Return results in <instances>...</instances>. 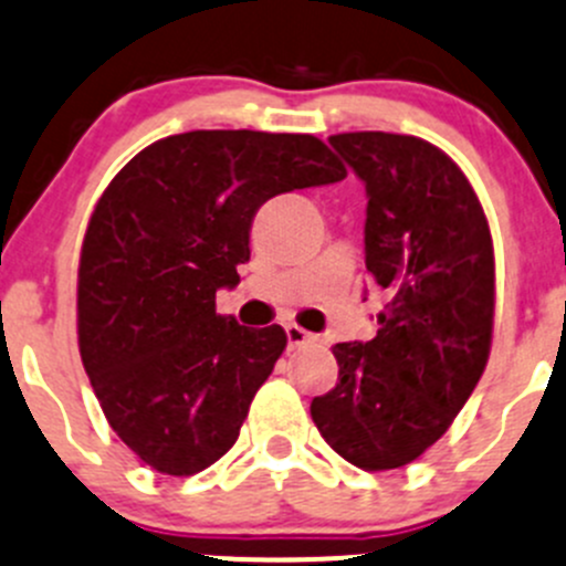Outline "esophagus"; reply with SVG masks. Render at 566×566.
<instances>
[{"mask_svg": "<svg viewBox=\"0 0 566 566\" xmlns=\"http://www.w3.org/2000/svg\"><path fill=\"white\" fill-rule=\"evenodd\" d=\"M284 332H287V345H290V348H301V345L312 343V334L306 332V328L295 326V323H287V326H284Z\"/></svg>", "mask_w": 566, "mask_h": 566, "instance_id": "1", "label": "esophagus"}]
</instances>
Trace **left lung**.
Listing matches in <instances>:
<instances>
[{
	"mask_svg": "<svg viewBox=\"0 0 566 566\" xmlns=\"http://www.w3.org/2000/svg\"><path fill=\"white\" fill-rule=\"evenodd\" d=\"M328 144L367 190L365 265L389 301L370 343H337V387L312 400L323 440L361 470L429 451L490 359L495 251L473 185L415 135L343 132Z\"/></svg>",
	"mask_w": 566,
	"mask_h": 566,
	"instance_id": "obj_1",
	"label": "left lung"
}]
</instances>
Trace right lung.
Wrapping results in <instances>:
<instances>
[{
  "label": "right lung",
  "instance_id": "1",
  "mask_svg": "<svg viewBox=\"0 0 566 566\" xmlns=\"http://www.w3.org/2000/svg\"><path fill=\"white\" fill-rule=\"evenodd\" d=\"M315 135L196 129L132 157L93 207L76 276L80 356L104 417L151 470L193 475L238 442L287 345L216 312L256 210L345 179Z\"/></svg>",
  "mask_w": 566,
  "mask_h": 566
}]
</instances>
